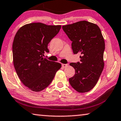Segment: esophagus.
<instances>
[{
    "mask_svg": "<svg viewBox=\"0 0 121 121\" xmlns=\"http://www.w3.org/2000/svg\"><path fill=\"white\" fill-rule=\"evenodd\" d=\"M68 66V64H62V67L63 68H66Z\"/></svg>",
    "mask_w": 121,
    "mask_h": 121,
    "instance_id": "34e87169",
    "label": "esophagus"
}]
</instances>
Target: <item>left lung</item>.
Instances as JSON below:
<instances>
[{
    "mask_svg": "<svg viewBox=\"0 0 121 121\" xmlns=\"http://www.w3.org/2000/svg\"><path fill=\"white\" fill-rule=\"evenodd\" d=\"M71 41L74 54L81 53L80 62L69 64L75 73L69 78L71 86L79 93H86L95 87L104 68L105 43L101 30L95 24L80 21L62 26Z\"/></svg>",
    "mask_w": 121,
    "mask_h": 121,
    "instance_id": "left-lung-1",
    "label": "left lung"
}]
</instances>
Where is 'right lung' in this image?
I'll return each instance as SVG.
<instances>
[{
	"mask_svg": "<svg viewBox=\"0 0 121 121\" xmlns=\"http://www.w3.org/2000/svg\"><path fill=\"white\" fill-rule=\"evenodd\" d=\"M61 27V25L30 23L22 26L14 36L12 45L14 68L22 83L32 91H40L47 87L61 67L60 63L43 57L45 52H49L48 44Z\"/></svg>",
	"mask_w": 121,
	"mask_h": 121,
	"instance_id": "right-lung-1",
	"label": "right lung"
}]
</instances>
